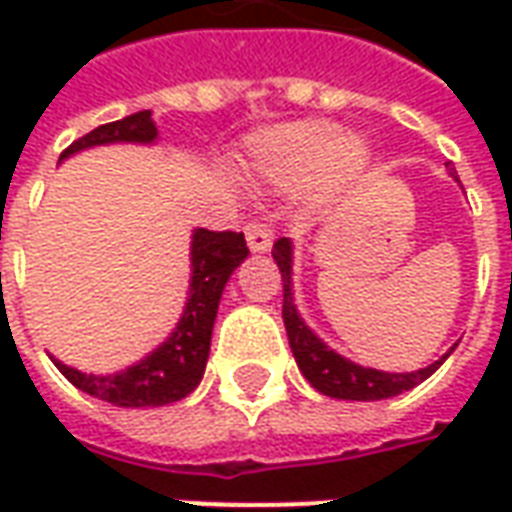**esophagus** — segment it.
I'll return each instance as SVG.
<instances>
[{"mask_svg": "<svg viewBox=\"0 0 512 512\" xmlns=\"http://www.w3.org/2000/svg\"><path fill=\"white\" fill-rule=\"evenodd\" d=\"M246 244H249V249H252L255 255H263V252H268L271 244H274V235H271V230H268L266 224H246Z\"/></svg>", "mask_w": 512, "mask_h": 512, "instance_id": "obj_1", "label": "esophagus"}]
</instances>
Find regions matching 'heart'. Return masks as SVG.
Listing matches in <instances>:
<instances>
[{
    "label": "heart",
    "instance_id": "obj_1",
    "mask_svg": "<svg viewBox=\"0 0 512 512\" xmlns=\"http://www.w3.org/2000/svg\"><path fill=\"white\" fill-rule=\"evenodd\" d=\"M255 158L268 178L296 186L307 178L323 191H343L370 167V142L354 131H337L332 120H290L255 139Z\"/></svg>",
    "mask_w": 512,
    "mask_h": 512
}]
</instances>
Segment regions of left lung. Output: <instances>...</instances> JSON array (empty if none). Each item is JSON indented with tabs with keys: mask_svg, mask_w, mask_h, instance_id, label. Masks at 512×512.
<instances>
[{
	"mask_svg": "<svg viewBox=\"0 0 512 512\" xmlns=\"http://www.w3.org/2000/svg\"><path fill=\"white\" fill-rule=\"evenodd\" d=\"M450 178L458 180L452 167ZM271 255H274V263H277L279 274H282V290H285L282 293L285 296V301H282V321H285V332H288L290 351L296 356L301 376L307 378L312 389H318L321 395L337 397V400H362V403L386 400V397H395L422 384L455 351V345H452L450 351L439 356L433 365L414 370V373H386V370H376V367L356 365V362L345 359L343 354H337L334 348L323 343L321 337L312 332L301 318L296 299H293V241L279 238L274 249H271Z\"/></svg>",
	"mask_w": 512,
	"mask_h": 512,
	"instance_id": "obj_1",
	"label": "left lung"
}]
</instances>
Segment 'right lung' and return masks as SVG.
I'll return each instance as SVG.
<instances>
[{"label":"right lung","instance_id":"right-lung-1","mask_svg":"<svg viewBox=\"0 0 512 512\" xmlns=\"http://www.w3.org/2000/svg\"><path fill=\"white\" fill-rule=\"evenodd\" d=\"M158 128L153 112H136L117 123H106L73 142L60 161L76 156L90 147L106 145H156ZM244 233H213L205 227L191 230L189 246V293H186V307L180 312L175 329L161 345H156L139 362L128 365L126 370L95 376L82 373L76 367L65 365L57 356L51 362L57 365L62 376L68 378L76 389L87 395L106 400L120 408H156L183 400L200 386L211 354V334L219 301H222L224 285L230 282L233 271L246 260Z\"/></svg>","mask_w":512,"mask_h":512}]
</instances>
